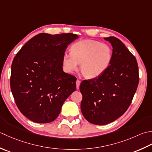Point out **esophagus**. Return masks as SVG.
Masks as SVG:
<instances>
[{"mask_svg": "<svg viewBox=\"0 0 152 152\" xmlns=\"http://www.w3.org/2000/svg\"><path fill=\"white\" fill-rule=\"evenodd\" d=\"M80 84V80L77 79V81H76V86H77V89H79V86Z\"/></svg>", "mask_w": 152, "mask_h": 152, "instance_id": "obj_1", "label": "esophagus"}]
</instances>
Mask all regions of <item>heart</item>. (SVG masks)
<instances>
[{"label":"heart","mask_w":152,"mask_h":152,"mask_svg":"<svg viewBox=\"0 0 152 152\" xmlns=\"http://www.w3.org/2000/svg\"><path fill=\"white\" fill-rule=\"evenodd\" d=\"M70 53L65 52L61 58L64 71L72 73L78 69L87 79H93L102 75L112 60L113 51L106 43L92 39L77 41L72 45Z\"/></svg>","instance_id":"heart-1"}]
</instances>
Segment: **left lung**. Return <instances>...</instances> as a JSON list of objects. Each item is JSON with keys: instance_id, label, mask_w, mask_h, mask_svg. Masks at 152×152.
Segmentation results:
<instances>
[{"instance_id": "obj_1", "label": "left lung", "mask_w": 152, "mask_h": 152, "mask_svg": "<svg viewBox=\"0 0 152 152\" xmlns=\"http://www.w3.org/2000/svg\"><path fill=\"white\" fill-rule=\"evenodd\" d=\"M104 39L113 47L110 66L96 78L83 80L79 86L83 115L88 122L98 125H107L123 115L139 82L136 58L119 39Z\"/></svg>"}]
</instances>
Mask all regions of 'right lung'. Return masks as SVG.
Listing matches in <instances>:
<instances>
[{"label":"right lung","instance_id":"1","mask_svg":"<svg viewBox=\"0 0 152 152\" xmlns=\"http://www.w3.org/2000/svg\"><path fill=\"white\" fill-rule=\"evenodd\" d=\"M79 36L40 33L25 44L11 67L10 87L18 109L38 123L53 121L76 90L75 77L63 71L61 58Z\"/></svg>","mask_w":152,"mask_h":152}]
</instances>
